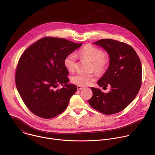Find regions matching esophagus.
I'll return each instance as SVG.
<instances>
[{
    "label": "esophagus",
    "mask_w": 155,
    "mask_h": 155,
    "mask_svg": "<svg viewBox=\"0 0 155 155\" xmlns=\"http://www.w3.org/2000/svg\"><path fill=\"white\" fill-rule=\"evenodd\" d=\"M83 87L81 86H80V85H78V86H77V89L79 90H81Z\"/></svg>",
    "instance_id": "34e87169"
}]
</instances>
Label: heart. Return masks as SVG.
Here are the masks:
<instances>
[{"instance_id": "b5f03b06", "label": "heart", "mask_w": 155, "mask_h": 155, "mask_svg": "<svg viewBox=\"0 0 155 155\" xmlns=\"http://www.w3.org/2000/svg\"><path fill=\"white\" fill-rule=\"evenodd\" d=\"M78 54L81 58L91 61L93 68L98 74L104 73L108 68V61L105 57L104 52L98 48L86 45L78 51ZM64 65L69 71H74L76 67V56L72 53L68 54L64 60ZM96 78L95 74H78L72 77V81L80 86H87L94 81Z\"/></svg>"}]
</instances>
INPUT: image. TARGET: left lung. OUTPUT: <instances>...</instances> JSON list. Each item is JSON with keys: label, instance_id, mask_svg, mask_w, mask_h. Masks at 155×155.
<instances>
[{"label": "left lung", "instance_id": "left-lung-1", "mask_svg": "<svg viewBox=\"0 0 155 155\" xmlns=\"http://www.w3.org/2000/svg\"><path fill=\"white\" fill-rule=\"evenodd\" d=\"M109 56V66L97 81L101 87L110 86L108 93L91 87L89 104L97 111L112 115L124 110L138 94L142 84V64L136 51L127 44L112 39L93 43Z\"/></svg>", "mask_w": 155, "mask_h": 155}]
</instances>
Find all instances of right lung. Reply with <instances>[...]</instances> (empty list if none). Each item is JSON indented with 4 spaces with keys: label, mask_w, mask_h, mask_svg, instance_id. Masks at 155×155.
Instances as JSON below:
<instances>
[{
    "label": "right lung",
    "mask_w": 155,
    "mask_h": 155,
    "mask_svg": "<svg viewBox=\"0 0 155 155\" xmlns=\"http://www.w3.org/2000/svg\"><path fill=\"white\" fill-rule=\"evenodd\" d=\"M82 45L64 38L44 37L22 54L15 82L24 103L35 115L45 119L56 117L68 107L77 86L69 84L64 60ZM59 84L63 87L55 88Z\"/></svg>",
    "instance_id": "right-lung-1"
}]
</instances>
